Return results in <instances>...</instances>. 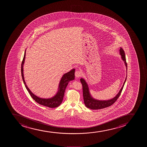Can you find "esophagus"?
Masks as SVG:
<instances>
[{
  "mask_svg": "<svg viewBox=\"0 0 147 147\" xmlns=\"http://www.w3.org/2000/svg\"><path fill=\"white\" fill-rule=\"evenodd\" d=\"M81 76H82V73L81 71H78V70L76 71L75 76H76V78H80Z\"/></svg>",
  "mask_w": 147,
  "mask_h": 147,
  "instance_id": "1",
  "label": "esophagus"
}]
</instances>
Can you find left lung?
<instances>
[{
	"label": "left lung",
	"instance_id": "8db88e82",
	"mask_svg": "<svg viewBox=\"0 0 147 147\" xmlns=\"http://www.w3.org/2000/svg\"><path fill=\"white\" fill-rule=\"evenodd\" d=\"M120 54L121 55V59L125 62V65L126 66L127 69V64L126 62L125 51L121 47L120 48ZM126 80H127V78H125V82L123 83V85L120 90V91L114 98L109 100H95L91 96L87 83L83 78H81L80 81L82 85L83 96V99H84V102L85 106L87 108L93 110L100 109H103V108H106L111 106L113 105V103L115 102V101H116L120 96Z\"/></svg>",
	"mask_w": 147,
	"mask_h": 147
}]
</instances>
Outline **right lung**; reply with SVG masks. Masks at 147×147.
<instances>
[{
  "instance_id": "right-lung-1",
  "label": "right lung",
  "mask_w": 147,
  "mask_h": 147,
  "mask_svg": "<svg viewBox=\"0 0 147 147\" xmlns=\"http://www.w3.org/2000/svg\"><path fill=\"white\" fill-rule=\"evenodd\" d=\"M26 50L24 54V58L22 60L21 66V73L22 76V80L24 81V84L25 85L26 88L29 94L30 95L32 98L35 100L37 103L40 105H42L45 107H49V108H55L59 107L60 105L62 102L63 99L64 98L65 91L66 90V87L67 86L68 83L71 80H74V73H75V69H73L69 72L65 74L61 78V80L59 83V87H58V91L56 94L53 96L52 98H39L38 96H36L33 93H32L30 89L28 88L27 85L26 84V82L24 80V67L25 58H26Z\"/></svg>"
}]
</instances>
